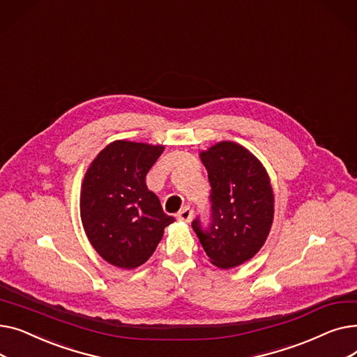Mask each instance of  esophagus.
<instances>
[{
    "label": "esophagus",
    "instance_id": "1",
    "mask_svg": "<svg viewBox=\"0 0 357 357\" xmlns=\"http://www.w3.org/2000/svg\"><path fill=\"white\" fill-rule=\"evenodd\" d=\"M192 217H194V211H192L191 207H183V208L178 213V220H179V221L190 222Z\"/></svg>",
    "mask_w": 357,
    "mask_h": 357
}]
</instances>
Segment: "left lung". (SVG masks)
<instances>
[{
    "label": "left lung",
    "mask_w": 357,
    "mask_h": 357,
    "mask_svg": "<svg viewBox=\"0 0 357 357\" xmlns=\"http://www.w3.org/2000/svg\"><path fill=\"white\" fill-rule=\"evenodd\" d=\"M211 185L210 220L199 217L192 229L201 245L221 269L252 259L269 234L273 220V191L261 163L243 146L221 142L201 153Z\"/></svg>",
    "instance_id": "1"
}]
</instances>
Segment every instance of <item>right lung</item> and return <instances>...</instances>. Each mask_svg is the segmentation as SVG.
<instances>
[{
	"mask_svg": "<svg viewBox=\"0 0 357 357\" xmlns=\"http://www.w3.org/2000/svg\"><path fill=\"white\" fill-rule=\"evenodd\" d=\"M163 146L119 140L93 159L81 192V218L92 248L108 264L135 269L153 255L175 218L163 213L146 176Z\"/></svg>",
	"mask_w": 357,
	"mask_h": 357,
	"instance_id": "add662e5",
	"label": "right lung"
}]
</instances>
